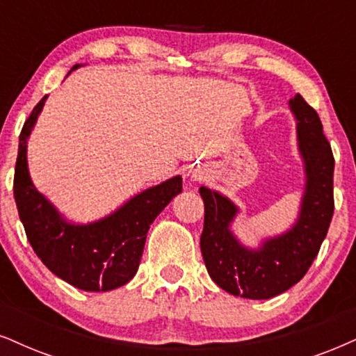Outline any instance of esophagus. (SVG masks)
I'll return each instance as SVG.
<instances>
[{
	"instance_id": "obj_1",
	"label": "esophagus",
	"mask_w": 356,
	"mask_h": 356,
	"mask_svg": "<svg viewBox=\"0 0 356 356\" xmlns=\"http://www.w3.org/2000/svg\"><path fill=\"white\" fill-rule=\"evenodd\" d=\"M200 179H201V178H200Z\"/></svg>"
}]
</instances>
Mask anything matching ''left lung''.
<instances>
[{"instance_id":"left-lung-1","label":"left lung","mask_w":356,"mask_h":356,"mask_svg":"<svg viewBox=\"0 0 356 356\" xmlns=\"http://www.w3.org/2000/svg\"><path fill=\"white\" fill-rule=\"evenodd\" d=\"M297 120L299 150L304 158L305 191L299 218L291 229L249 249L232 234L238 206L221 193L201 186L204 226L201 254L211 279L222 291L244 299H270L296 285L317 257L333 216V168L330 143L318 113L300 94L289 100Z\"/></svg>"}]
</instances>
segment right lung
I'll use <instances>...</instances> for the list:
<instances>
[{"mask_svg":"<svg viewBox=\"0 0 356 356\" xmlns=\"http://www.w3.org/2000/svg\"><path fill=\"white\" fill-rule=\"evenodd\" d=\"M77 67L81 65H74L69 74ZM46 99L44 95L33 108L19 135L15 168L19 219L34 252L52 274L87 292L113 291L137 274L150 225L181 193V177L147 188L99 221L69 222L33 185L26 160L28 138Z\"/></svg>","mask_w":356,"mask_h":356,"instance_id":"1","label":"right lung"}]
</instances>
